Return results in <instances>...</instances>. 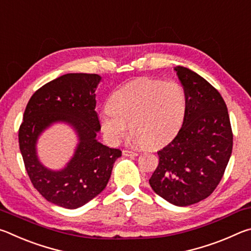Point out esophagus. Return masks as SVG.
<instances>
[{"mask_svg": "<svg viewBox=\"0 0 251 251\" xmlns=\"http://www.w3.org/2000/svg\"><path fill=\"white\" fill-rule=\"evenodd\" d=\"M123 155L124 156H137L138 152L133 151H128V150H124L123 151Z\"/></svg>", "mask_w": 251, "mask_h": 251, "instance_id": "34e87169", "label": "esophagus"}]
</instances>
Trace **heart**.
I'll list each match as a JSON object with an SVG mask.
<instances>
[{
  "label": "heart",
  "instance_id": "obj_1",
  "mask_svg": "<svg viewBox=\"0 0 251 251\" xmlns=\"http://www.w3.org/2000/svg\"><path fill=\"white\" fill-rule=\"evenodd\" d=\"M187 107L186 95L177 83L138 78L110 96L100 112V126L110 144H120L130 125L137 145L164 146L180 129Z\"/></svg>",
  "mask_w": 251,
  "mask_h": 251
}]
</instances>
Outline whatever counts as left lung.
Segmentation results:
<instances>
[{
	"mask_svg": "<svg viewBox=\"0 0 251 251\" xmlns=\"http://www.w3.org/2000/svg\"><path fill=\"white\" fill-rule=\"evenodd\" d=\"M187 107L176 137L157 151L158 166L150 184L176 206H189L210 196L222 180L232 151V129L226 103L211 84L177 66Z\"/></svg>",
	"mask_w": 251,
	"mask_h": 251,
	"instance_id": "1",
	"label": "left lung"
}]
</instances>
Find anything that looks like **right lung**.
I'll list each match as a JSON object with an SVG mask.
<instances>
[{
  "label": "right lung",
  "instance_id": "1",
  "mask_svg": "<svg viewBox=\"0 0 251 251\" xmlns=\"http://www.w3.org/2000/svg\"><path fill=\"white\" fill-rule=\"evenodd\" d=\"M100 76L70 73L39 88L29 99L19 129L20 151L32 184L46 201L75 209L104 190L122 151L96 141L100 129L95 112V88ZM73 125L80 136L75 155L66 169L52 172L35 154L37 136L54 121Z\"/></svg>",
  "mask_w": 251,
  "mask_h": 251
}]
</instances>
